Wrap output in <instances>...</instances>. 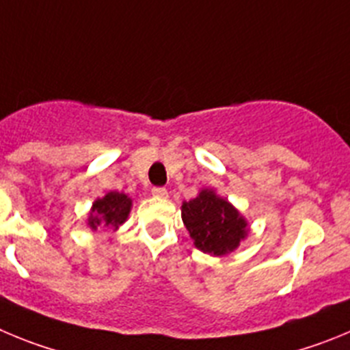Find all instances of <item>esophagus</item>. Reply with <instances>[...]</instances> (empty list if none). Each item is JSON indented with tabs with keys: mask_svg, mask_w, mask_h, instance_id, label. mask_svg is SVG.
Instances as JSON below:
<instances>
[{
	"mask_svg": "<svg viewBox=\"0 0 350 350\" xmlns=\"http://www.w3.org/2000/svg\"><path fill=\"white\" fill-rule=\"evenodd\" d=\"M152 193L155 195V197H159V198H167V190H165V188H162V187H155L152 190Z\"/></svg>",
	"mask_w": 350,
	"mask_h": 350,
	"instance_id": "34e87169",
	"label": "esophagus"
}]
</instances>
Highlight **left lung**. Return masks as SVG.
Masks as SVG:
<instances>
[{"instance_id":"left-lung-1","label":"left lung","mask_w":350,"mask_h":350,"mask_svg":"<svg viewBox=\"0 0 350 350\" xmlns=\"http://www.w3.org/2000/svg\"><path fill=\"white\" fill-rule=\"evenodd\" d=\"M181 218L195 247L213 256H225L237 250L247 235L244 216L226 198L207 188L188 202H183Z\"/></svg>"}]
</instances>
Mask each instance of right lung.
<instances>
[{
  "mask_svg": "<svg viewBox=\"0 0 350 350\" xmlns=\"http://www.w3.org/2000/svg\"><path fill=\"white\" fill-rule=\"evenodd\" d=\"M132 207V198L120 191H109L103 198H97L90 209L89 223L92 230L118 228L129 218Z\"/></svg>",
  "mask_w": 350,
  "mask_h": 350,
  "instance_id": "right-lung-1",
  "label": "right lung"
}]
</instances>
